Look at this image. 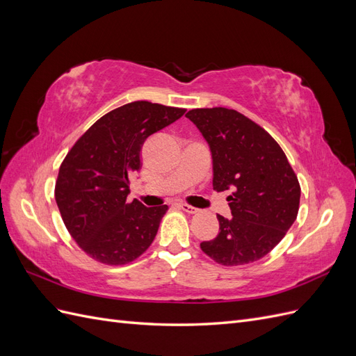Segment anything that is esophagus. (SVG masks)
Here are the masks:
<instances>
[{
    "label": "esophagus",
    "instance_id": "esophagus-1",
    "mask_svg": "<svg viewBox=\"0 0 356 356\" xmlns=\"http://www.w3.org/2000/svg\"><path fill=\"white\" fill-rule=\"evenodd\" d=\"M178 208H179L181 211L187 212V213H196V212H197L196 208H193V207H190V204H186V203H179Z\"/></svg>",
    "mask_w": 356,
    "mask_h": 356
}]
</instances>
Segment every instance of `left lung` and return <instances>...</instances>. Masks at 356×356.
Wrapping results in <instances>:
<instances>
[{"label":"left lung","mask_w":356,"mask_h":356,"mask_svg":"<svg viewBox=\"0 0 356 356\" xmlns=\"http://www.w3.org/2000/svg\"><path fill=\"white\" fill-rule=\"evenodd\" d=\"M207 139L213 190H232V218L217 215L220 233L202 251L222 266L260 260L296 221L300 184L282 148L243 114L215 106L186 114Z\"/></svg>","instance_id":"1"}]
</instances>
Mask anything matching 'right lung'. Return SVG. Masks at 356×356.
Masks as SVG:
<instances>
[{
  "label": "right lung",
  "mask_w": 356,
  "mask_h": 356,
  "mask_svg": "<svg viewBox=\"0 0 356 356\" xmlns=\"http://www.w3.org/2000/svg\"><path fill=\"white\" fill-rule=\"evenodd\" d=\"M184 113L148 101L118 106L93 123L63 159L55 199L72 239L93 260L127 264L153 243L168 207L127 203L129 186L141 169L145 139Z\"/></svg>",
  "instance_id": "1"
}]
</instances>
